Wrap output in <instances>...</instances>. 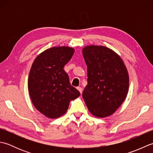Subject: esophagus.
<instances>
[{
    "instance_id": "34e87169",
    "label": "esophagus",
    "mask_w": 153,
    "mask_h": 153,
    "mask_svg": "<svg viewBox=\"0 0 153 153\" xmlns=\"http://www.w3.org/2000/svg\"><path fill=\"white\" fill-rule=\"evenodd\" d=\"M77 89L80 92V93H81V94L82 93V91H83V89L82 88V87H77Z\"/></svg>"
}]
</instances>
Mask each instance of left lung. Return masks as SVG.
Masks as SVG:
<instances>
[{
  "instance_id": "8db88e82",
  "label": "left lung",
  "mask_w": 153,
  "mask_h": 153,
  "mask_svg": "<svg viewBox=\"0 0 153 153\" xmlns=\"http://www.w3.org/2000/svg\"><path fill=\"white\" fill-rule=\"evenodd\" d=\"M87 66V85L83 98L89 112L105 118L115 112L129 89V75L122 58L104 46L90 45L82 51Z\"/></svg>"
}]
</instances>
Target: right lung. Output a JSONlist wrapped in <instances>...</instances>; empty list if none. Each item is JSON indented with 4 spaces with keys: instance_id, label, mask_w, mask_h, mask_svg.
I'll list each match as a JSON object with an SVG mask.
<instances>
[{
    "instance_id": "obj_1",
    "label": "right lung",
    "mask_w": 153,
    "mask_h": 153,
    "mask_svg": "<svg viewBox=\"0 0 153 153\" xmlns=\"http://www.w3.org/2000/svg\"><path fill=\"white\" fill-rule=\"evenodd\" d=\"M73 48H50L35 58L29 74L28 90L34 106L49 118L66 113L70 101L80 95L71 85L64 67L72 57Z\"/></svg>"
}]
</instances>
